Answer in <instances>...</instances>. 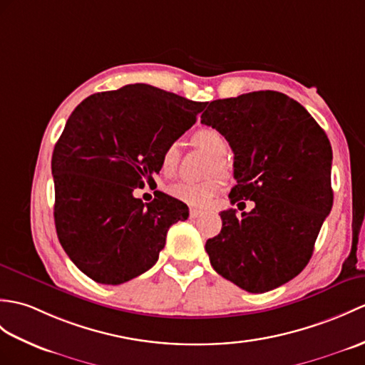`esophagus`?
I'll return each instance as SVG.
<instances>
[{
  "label": "esophagus",
  "mask_w": 365,
  "mask_h": 365,
  "mask_svg": "<svg viewBox=\"0 0 365 365\" xmlns=\"http://www.w3.org/2000/svg\"><path fill=\"white\" fill-rule=\"evenodd\" d=\"M200 215H202L200 210H191V211H190V217H191V219H196V217H199Z\"/></svg>",
  "instance_id": "1"
}]
</instances>
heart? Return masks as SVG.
Returning <instances> with one entry per match:
<instances>
[{"label":"heart","instance_id":"b5f03b06","mask_svg":"<svg viewBox=\"0 0 365 365\" xmlns=\"http://www.w3.org/2000/svg\"><path fill=\"white\" fill-rule=\"evenodd\" d=\"M194 146L205 150L207 154L215 157V162L211 163L210 173L215 174H227L228 165L224 160L228 143L224 135L216 129H200L192 135ZM180 160V148L177 143H169L168 146L162 150L160 155V168L166 175H173L177 171ZM222 188L221 179H211L207 182H188L180 180L173 185H169L166 188V192L169 196L180 200L190 207H205L210 203V200L215 197V194Z\"/></svg>","mask_w":365,"mask_h":365}]
</instances>
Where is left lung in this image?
<instances>
[{
	"mask_svg": "<svg viewBox=\"0 0 365 365\" xmlns=\"http://www.w3.org/2000/svg\"><path fill=\"white\" fill-rule=\"evenodd\" d=\"M200 123L235 154L232 203L255 202L241 216L222 211L205 244L211 266L244 291H272L308 264L331 211V144L307 108L272 90L211 101Z\"/></svg>",
	"mask_w": 365,
	"mask_h": 365,
	"instance_id": "obj_1",
	"label": "left lung"
}]
</instances>
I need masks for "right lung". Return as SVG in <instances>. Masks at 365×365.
<instances>
[{
  "label": "right lung",
  "instance_id": "1",
  "mask_svg": "<svg viewBox=\"0 0 365 365\" xmlns=\"http://www.w3.org/2000/svg\"><path fill=\"white\" fill-rule=\"evenodd\" d=\"M207 103L148 83L83 99L66 121L51 160L58 241L83 274L121 284L146 272L188 207L166 194L143 203L135 188L160 173L169 143L196 123Z\"/></svg>",
  "mask_w": 365,
  "mask_h": 365
}]
</instances>
